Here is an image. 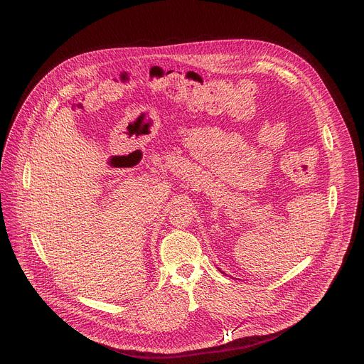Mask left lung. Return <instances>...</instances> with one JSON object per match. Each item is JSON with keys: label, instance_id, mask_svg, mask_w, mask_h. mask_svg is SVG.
<instances>
[{"label": "left lung", "instance_id": "obj_1", "mask_svg": "<svg viewBox=\"0 0 364 364\" xmlns=\"http://www.w3.org/2000/svg\"><path fill=\"white\" fill-rule=\"evenodd\" d=\"M222 274H225V272H222Z\"/></svg>", "mask_w": 364, "mask_h": 364}]
</instances>
